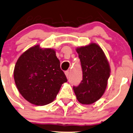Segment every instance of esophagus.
<instances>
[{"mask_svg":"<svg viewBox=\"0 0 133 133\" xmlns=\"http://www.w3.org/2000/svg\"><path fill=\"white\" fill-rule=\"evenodd\" d=\"M69 72L68 71H65V76H66L67 78L69 77Z\"/></svg>","mask_w":133,"mask_h":133,"instance_id":"34e87169","label":"esophagus"}]
</instances>
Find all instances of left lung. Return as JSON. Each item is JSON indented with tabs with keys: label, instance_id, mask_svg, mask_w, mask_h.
I'll return each mask as SVG.
<instances>
[{
	"label": "left lung",
	"instance_id": "1",
	"mask_svg": "<svg viewBox=\"0 0 133 133\" xmlns=\"http://www.w3.org/2000/svg\"><path fill=\"white\" fill-rule=\"evenodd\" d=\"M83 72V79L73 90L77 100L90 104L99 99L104 93L110 68L104 51L96 43L76 48Z\"/></svg>",
	"mask_w": 133,
	"mask_h": 133
}]
</instances>
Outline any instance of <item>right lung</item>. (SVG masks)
Here are the masks:
<instances>
[{
    "mask_svg": "<svg viewBox=\"0 0 133 133\" xmlns=\"http://www.w3.org/2000/svg\"><path fill=\"white\" fill-rule=\"evenodd\" d=\"M14 79L21 95L37 106L51 103L68 81L55 50L41 48L39 45L30 48L19 57Z\"/></svg>",
    "mask_w": 133,
    "mask_h": 133,
    "instance_id": "right-lung-1",
    "label": "right lung"
}]
</instances>
